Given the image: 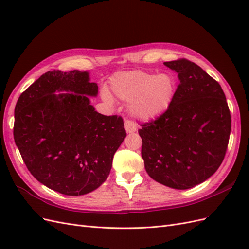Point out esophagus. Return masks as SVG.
Returning a JSON list of instances; mask_svg holds the SVG:
<instances>
[{
	"instance_id": "obj_1",
	"label": "esophagus",
	"mask_w": 249,
	"mask_h": 249,
	"mask_svg": "<svg viewBox=\"0 0 249 249\" xmlns=\"http://www.w3.org/2000/svg\"><path fill=\"white\" fill-rule=\"evenodd\" d=\"M124 127L127 133H134L137 131V124L131 119H126L124 122Z\"/></svg>"
}]
</instances>
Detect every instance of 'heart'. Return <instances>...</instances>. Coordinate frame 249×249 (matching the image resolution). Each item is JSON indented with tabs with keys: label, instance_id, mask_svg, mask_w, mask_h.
Instances as JSON below:
<instances>
[{
	"label": "heart",
	"instance_id": "heart-1",
	"mask_svg": "<svg viewBox=\"0 0 249 249\" xmlns=\"http://www.w3.org/2000/svg\"><path fill=\"white\" fill-rule=\"evenodd\" d=\"M111 87L120 100L132 102L130 110L134 115L152 119L170 106L176 83L167 73L154 76L153 73L136 71L116 74L111 80ZM104 99L111 103L108 93H104Z\"/></svg>",
	"mask_w": 249,
	"mask_h": 249
}]
</instances>
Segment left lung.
Here are the masks:
<instances>
[{
  "label": "left lung",
  "instance_id": "left-lung-1",
  "mask_svg": "<svg viewBox=\"0 0 249 249\" xmlns=\"http://www.w3.org/2000/svg\"><path fill=\"white\" fill-rule=\"evenodd\" d=\"M178 72L179 84L168 109L141 124V156L156 182L189 189L205 182L221 165L231 118L221 86L187 59L164 62Z\"/></svg>",
  "mask_w": 249,
  "mask_h": 249
}]
</instances>
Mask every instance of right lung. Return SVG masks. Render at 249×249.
Wrapping results in <instances>:
<instances>
[{
	"label": "right lung",
	"mask_w": 249,
	"mask_h": 249,
	"mask_svg": "<svg viewBox=\"0 0 249 249\" xmlns=\"http://www.w3.org/2000/svg\"><path fill=\"white\" fill-rule=\"evenodd\" d=\"M97 89L87 71L54 70L18 97L14 141L28 170L52 190L78 196L109 176L126 133L122 116L100 114L90 105L88 95L96 96Z\"/></svg>",
	"instance_id": "add662e5"
}]
</instances>
